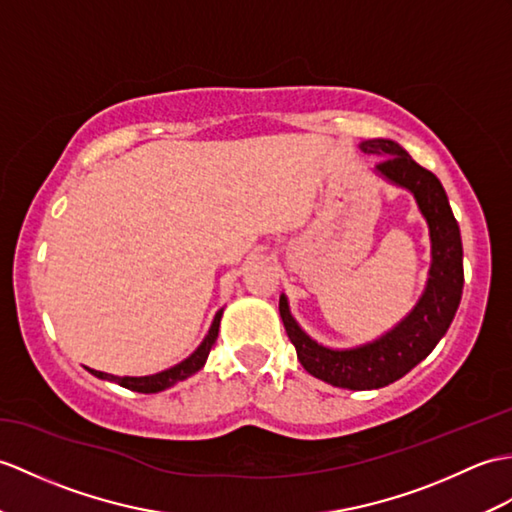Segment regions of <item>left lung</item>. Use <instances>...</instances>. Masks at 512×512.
Masks as SVG:
<instances>
[{
  "instance_id": "8db88e82",
  "label": "left lung",
  "mask_w": 512,
  "mask_h": 512,
  "mask_svg": "<svg viewBox=\"0 0 512 512\" xmlns=\"http://www.w3.org/2000/svg\"><path fill=\"white\" fill-rule=\"evenodd\" d=\"M360 148L366 154L384 157L375 170L395 185L410 189L417 198L419 209L430 224L432 268L421 301L408 318L401 320L386 336L358 349L331 351L320 347L296 325L288 301L281 296L279 314L283 327L305 371L331 386L349 390L388 386L425 360L438 340L447 334L465 285L460 229L441 181L430 170L421 168L395 141L368 139Z\"/></svg>"
}]
</instances>
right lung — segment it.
Masks as SVG:
<instances>
[{"mask_svg": "<svg viewBox=\"0 0 512 512\" xmlns=\"http://www.w3.org/2000/svg\"><path fill=\"white\" fill-rule=\"evenodd\" d=\"M220 318H222V310L216 314V318H213V325L209 329V334H207L205 340H202L200 347L192 355H189L187 360H183L181 364L168 368V371L157 373V375H148V377H117V375H109V373L91 371V368H89V373L95 375V377H100V379H109V382L120 384V386H124L128 390L146 392V395H148V392H159V390L170 388L176 382H183V379H187L189 375H194L196 371H200L202 364L207 362V355H209V351L213 347V342H216V338H218Z\"/></svg>", "mask_w": 512, "mask_h": 512, "instance_id": "obj_1", "label": "right lung"}]
</instances>
